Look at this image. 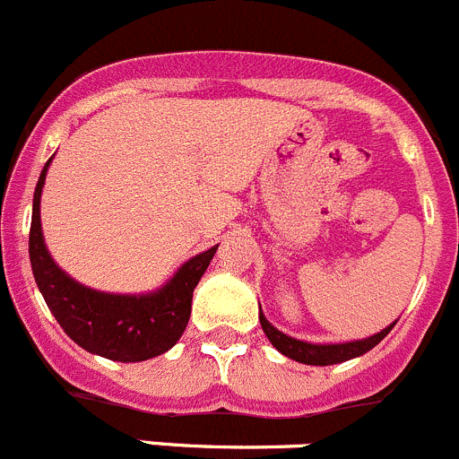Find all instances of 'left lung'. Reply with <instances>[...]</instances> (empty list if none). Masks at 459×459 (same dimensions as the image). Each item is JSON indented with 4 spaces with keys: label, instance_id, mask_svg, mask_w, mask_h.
I'll list each match as a JSON object with an SVG mask.
<instances>
[{
    "label": "left lung",
    "instance_id": "obj_1",
    "mask_svg": "<svg viewBox=\"0 0 459 459\" xmlns=\"http://www.w3.org/2000/svg\"><path fill=\"white\" fill-rule=\"evenodd\" d=\"M259 322L264 333L268 335V340L274 344L277 351H281L283 356L292 358V360H298V363H304V365H335V363H344V360H351V358L356 356H363V353H368L369 349L377 347V344L390 333L392 326L396 325V322H392V325L385 326L381 333H374L365 340H353V342H340V344H311V342H304V340L290 338V335L274 329V326L265 320L264 313H259Z\"/></svg>",
    "mask_w": 459,
    "mask_h": 459
}]
</instances>
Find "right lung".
I'll return each mask as SVG.
<instances>
[{
    "label": "right lung",
    "mask_w": 459,
    "mask_h": 459,
    "mask_svg": "<svg viewBox=\"0 0 459 459\" xmlns=\"http://www.w3.org/2000/svg\"><path fill=\"white\" fill-rule=\"evenodd\" d=\"M49 164L51 160L42 169L33 194L29 232L30 268L49 311L78 347L96 356L119 363H139L169 351L185 333L194 288L198 286L218 246L186 261L167 286L148 295L91 290L63 273L47 252L40 225V195Z\"/></svg>",
    "instance_id": "right-lung-1"
}]
</instances>
